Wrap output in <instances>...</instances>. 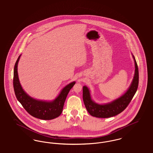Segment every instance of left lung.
Returning <instances> with one entry per match:
<instances>
[{
	"instance_id": "8db88e82",
	"label": "left lung",
	"mask_w": 153,
	"mask_h": 153,
	"mask_svg": "<svg viewBox=\"0 0 153 153\" xmlns=\"http://www.w3.org/2000/svg\"><path fill=\"white\" fill-rule=\"evenodd\" d=\"M135 62V74L131 85L127 92L117 99L108 104H99L94 102L91 97L89 89L84 86L82 89L83 101L89 114L96 117L107 118L114 117L123 111L135 94L139 84V71L138 65L134 56Z\"/></svg>"
}]
</instances>
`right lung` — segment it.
Masks as SVG:
<instances>
[{"instance_id":"add662e5","label":"right lung","mask_w":153,"mask_h":153,"mask_svg":"<svg viewBox=\"0 0 153 153\" xmlns=\"http://www.w3.org/2000/svg\"><path fill=\"white\" fill-rule=\"evenodd\" d=\"M21 55L17 59L14 69L13 85L17 100L23 107L33 117L42 120H51L59 117L62 112L64 102L69 91L75 84V81L64 88L58 96L52 102L38 100L31 97L22 89L18 74V64Z\"/></svg>"}]
</instances>
